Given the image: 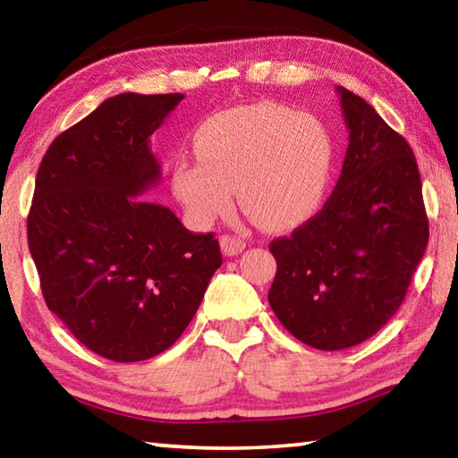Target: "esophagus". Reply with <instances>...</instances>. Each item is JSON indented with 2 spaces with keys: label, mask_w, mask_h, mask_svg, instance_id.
I'll return each instance as SVG.
<instances>
[{
  "label": "esophagus",
  "mask_w": 458,
  "mask_h": 458,
  "mask_svg": "<svg viewBox=\"0 0 458 458\" xmlns=\"http://www.w3.org/2000/svg\"><path fill=\"white\" fill-rule=\"evenodd\" d=\"M220 246H222V252L226 254V257H236L246 248V242L242 238L238 236H232V234H224L220 238Z\"/></svg>",
  "instance_id": "34e87169"
}]
</instances>
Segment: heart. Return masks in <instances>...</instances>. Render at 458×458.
<instances>
[{"label": "heart", "mask_w": 458, "mask_h": 458, "mask_svg": "<svg viewBox=\"0 0 458 458\" xmlns=\"http://www.w3.org/2000/svg\"><path fill=\"white\" fill-rule=\"evenodd\" d=\"M193 151L198 161H174L172 185L198 226L230 210V191L259 226H297L319 206L333 159L319 121L275 103L214 114L198 129Z\"/></svg>", "instance_id": "heart-1"}]
</instances>
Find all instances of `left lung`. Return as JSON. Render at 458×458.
I'll use <instances>...</instances> for the list:
<instances>
[{
    "instance_id": "1",
    "label": "left lung",
    "mask_w": 458,
    "mask_h": 458,
    "mask_svg": "<svg viewBox=\"0 0 458 458\" xmlns=\"http://www.w3.org/2000/svg\"><path fill=\"white\" fill-rule=\"evenodd\" d=\"M350 145L319 214L270 242L268 291L286 331L323 352L369 339L398 311L428 244L422 182L406 139L337 87Z\"/></svg>"
}]
</instances>
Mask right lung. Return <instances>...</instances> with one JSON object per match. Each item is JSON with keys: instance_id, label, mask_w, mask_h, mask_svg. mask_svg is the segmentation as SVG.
<instances>
[{"instance_id": "obj_1", "label": "right lung", "mask_w": 458, "mask_h": 458, "mask_svg": "<svg viewBox=\"0 0 458 458\" xmlns=\"http://www.w3.org/2000/svg\"><path fill=\"white\" fill-rule=\"evenodd\" d=\"M182 100L106 98L54 139L36 175L28 246L46 305L119 363L172 347L222 265L212 232L193 234L169 208L137 198L161 180L149 139Z\"/></svg>"}]
</instances>
